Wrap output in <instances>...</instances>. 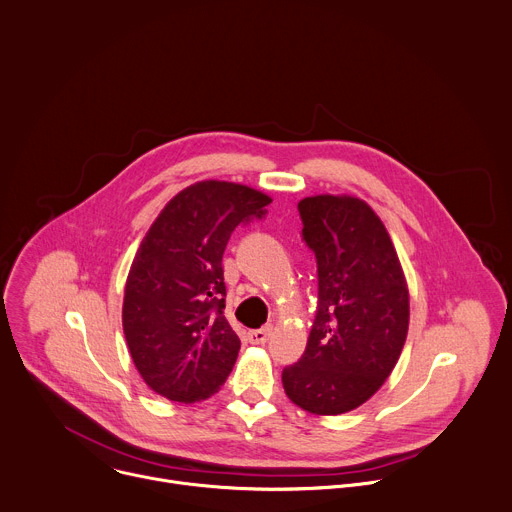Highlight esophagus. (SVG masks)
Segmentation results:
<instances>
[{
  "label": "esophagus",
  "instance_id": "34e87169",
  "mask_svg": "<svg viewBox=\"0 0 512 512\" xmlns=\"http://www.w3.org/2000/svg\"><path fill=\"white\" fill-rule=\"evenodd\" d=\"M269 335H271V325H265V327H261V329H253V331H249L247 339H249V344L263 346V344H267Z\"/></svg>",
  "mask_w": 512,
  "mask_h": 512
}]
</instances>
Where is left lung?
Wrapping results in <instances>:
<instances>
[{
	"instance_id": "obj_1",
	"label": "left lung",
	"mask_w": 512,
	"mask_h": 512,
	"mask_svg": "<svg viewBox=\"0 0 512 512\" xmlns=\"http://www.w3.org/2000/svg\"><path fill=\"white\" fill-rule=\"evenodd\" d=\"M297 211L317 263V309L303 356L281 380L299 408L344 414L392 374L408 333V287L384 223L364 201L319 195Z\"/></svg>"
}]
</instances>
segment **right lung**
I'll list each match as a JSON object with an SVG mask.
<instances>
[{
  "instance_id": "right-lung-1",
  "label": "right lung",
  "mask_w": 512,
  "mask_h": 512,
  "mask_svg": "<svg viewBox=\"0 0 512 512\" xmlns=\"http://www.w3.org/2000/svg\"><path fill=\"white\" fill-rule=\"evenodd\" d=\"M269 203L249 187L203 181L170 201L142 239L122 327L136 370L156 394L191 404L231 374L241 339L225 319L223 253L235 227L263 219Z\"/></svg>"
}]
</instances>
